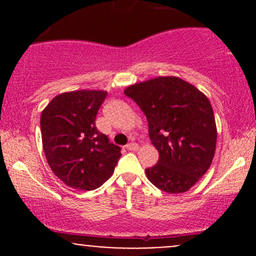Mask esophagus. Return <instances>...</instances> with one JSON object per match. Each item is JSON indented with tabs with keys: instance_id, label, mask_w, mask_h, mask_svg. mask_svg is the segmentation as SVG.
<instances>
[{
	"instance_id": "obj_1",
	"label": "esophagus",
	"mask_w": 256,
	"mask_h": 256,
	"mask_svg": "<svg viewBox=\"0 0 256 256\" xmlns=\"http://www.w3.org/2000/svg\"><path fill=\"white\" fill-rule=\"evenodd\" d=\"M138 148H140V146H138L137 143H134V142L128 143V144L126 146V149H128V150H138Z\"/></svg>"
}]
</instances>
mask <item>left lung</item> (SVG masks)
Listing matches in <instances>:
<instances>
[{
	"instance_id": "obj_1",
	"label": "left lung",
	"mask_w": 256,
	"mask_h": 256,
	"mask_svg": "<svg viewBox=\"0 0 256 256\" xmlns=\"http://www.w3.org/2000/svg\"><path fill=\"white\" fill-rule=\"evenodd\" d=\"M124 94L146 114L156 165L146 178L170 194L188 192L210 168L216 154V119L210 100L192 84L173 76L130 85Z\"/></svg>"
}]
</instances>
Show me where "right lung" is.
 I'll list each match as a JSON object with an SVG mask.
<instances>
[{
    "instance_id": "1",
    "label": "right lung",
    "mask_w": 256,
    "mask_h": 256,
    "mask_svg": "<svg viewBox=\"0 0 256 256\" xmlns=\"http://www.w3.org/2000/svg\"><path fill=\"white\" fill-rule=\"evenodd\" d=\"M104 90H74L55 96L40 114L43 150L52 171L67 186L94 190L113 174L120 146L98 130Z\"/></svg>"
}]
</instances>
